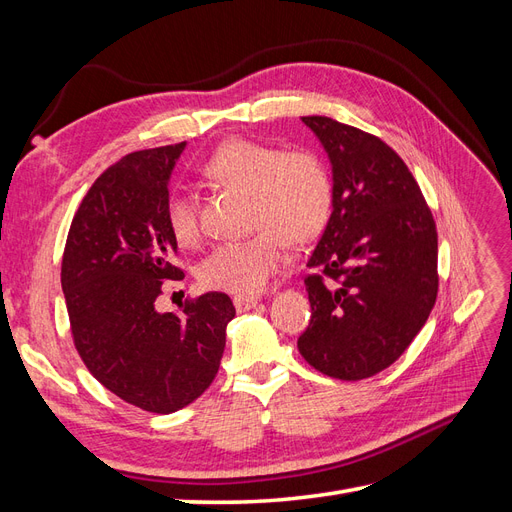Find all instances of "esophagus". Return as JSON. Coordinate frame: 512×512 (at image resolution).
<instances>
[{
    "label": "esophagus",
    "instance_id": "1",
    "mask_svg": "<svg viewBox=\"0 0 512 512\" xmlns=\"http://www.w3.org/2000/svg\"><path fill=\"white\" fill-rule=\"evenodd\" d=\"M258 301H260L258 297H235L232 299V303H235V307H237V312H247V309L256 307Z\"/></svg>",
    "mask_w": 512,
    "mask_h": 512
}]
</instances>
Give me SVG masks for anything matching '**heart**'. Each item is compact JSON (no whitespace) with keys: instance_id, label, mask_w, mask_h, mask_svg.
Returning <instances> with one entry per match:
<instances>
[{"instance_id":"heart-1","label":"heart","mask_w":512,"mask_h":512,"mask_svg":"<svg viewBox=\"0 0 512 512\" xmlns=\"http://www.w3.org/2000/svg\"><path fill=\"white\" fill-rule=\"evenodd\" d=\"M205 175L250 192L252 226L258 228L247 239L215 245L200 262V280L209 288L250 297L280 271L288 241L299 245L316 239L331 218L333 179L312 151L237 138L213 153ZM166 218L181 245L194 243L200 235L196 194L185 188L170 194Z\"/></svg>"}]
</instances>
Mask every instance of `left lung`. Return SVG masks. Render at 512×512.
Listing matches in <instances>:
<instances>
[{
  "mask_svg": "<svg viewBox=\"0 0 512 512\" xmlns=\"http://www.w3.org/2000/svg\"><path fill=\"white\" fill-rule=\"evenodd\" d=\"M327 151L333 211L305 277L299 352L320 374L363 380L393 365L438 297V232L406 162L378 136L301 117Z\"/></svg>",
  "mask_w": 512,
  "mask_h": 512,
  "instance_id": "1",
  "label": "left lung"
}]
</instances>
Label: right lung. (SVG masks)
<instances>
[{
	"label": "right lung",
	"mask_w": 512,
	"mask_h": 512,
	"mask_svg": "<svg viewBox=\"0 0 512 512\" xmlns=\"http://www.w3.org/2000/svg\"><path fill=\"white\" fill-rule=\"evenodd\" d=\"M185 143L134 151L96 179L76 211L61 288L83 363L128 404L170 414L203 395L226 346L235 305L224 292L158 312L162 282L175 280L168 181Z\"/></svg>",
	"instance_id": "obj_1"
}]
</instances>
